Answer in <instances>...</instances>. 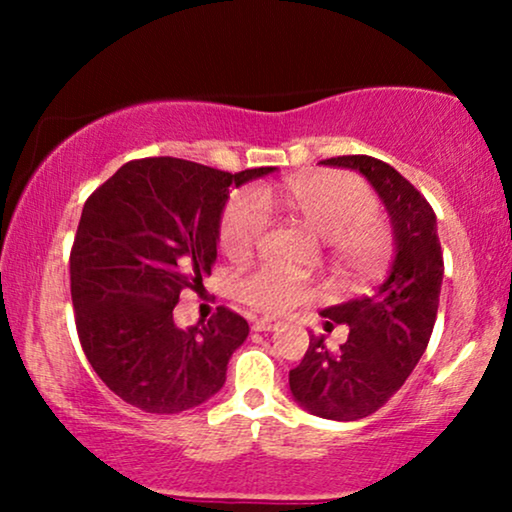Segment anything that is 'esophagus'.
Segmentation results:
<instances>
[{
  "instance_id": "esophagus-1",
  "label": "esophagus",
  "mask_w": 512,
  "mask_h": 512,
  "mask_svg": "<svg viewBox=\"0 0 512 512\" xmlns=\"http://www.w3.org/2000/svg\"><path fill=\"white\" fill-rule=\"evenodd\" d=\"M279 328H284V321H279L275 317H263L254 321V331L272 333V331H279Z\"/></svg>"
}]
</instances>
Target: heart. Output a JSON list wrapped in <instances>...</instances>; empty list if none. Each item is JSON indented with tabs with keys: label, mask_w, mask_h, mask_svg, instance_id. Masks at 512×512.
<instances>
[{
	"label": "heart",
	"mask_w": 512,
	"mask_h": 512,
	"mask_svg": "<svg viewBox=\"0 0 512 512\" xmlns=\"http://www.w3.org/2000/svg\"><path fill=\"white\" fill-rule=\"evenodd\" d=\"M284 205L307 230L328 242L347 268H370L387 249V235L375 219L377 202L366 184L347 174L296 179L284 188ZM270 195L240 193L230 200L221 221V247L242 258L254 251L270 226ZM242 298L261 310H289L312 296L310 284L289 272L263 268L244 279Z\"/></svg>",
	"instance_id": "1"
}]
</instances>
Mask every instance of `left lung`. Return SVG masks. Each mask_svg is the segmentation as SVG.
Wrapping results in <instances>:
<instances>
[{"label":"left lung","instance_id":"8db88e82","mask_svg":"<svg viewBox=\"0 0 512 512\" xmlns=\"http://www.w3.org/2000/svg\"><path fill=\"white\" fill-rule=\"evenodd\" d=\"M321 165L345 167L368 179L394 230V261L366 296L326 307V328L349 326L342 345L328 349L310 333V347L289 373L291 396L312 415L354 422L380 410L429 345L443 284V251L436 214L424 195L394 167L370 156H338Z\"/></svg>","mask_w":512,"mask_h":512}]
</instances>
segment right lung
<instances>
[{
    "label": "right lung",
    "instance_id": "1",
    "mask_svg": "<svg viewBox=\"0 0 512 512\" xmlns=\"http://www.w3.org/2000/svg\"><path fill=\"white\" fill-rule=\"evenodd\" d=\"M237 174L181 158L130 160L83 205L69 275L76 331L100 380L125 403L177 415L219 394L249 324L219 307L181 328L174 307L212 272L230 188L272 174Z\"/></svg>",
    "mask_w": 512,
    "mask_h": 512
}]
</instances>
